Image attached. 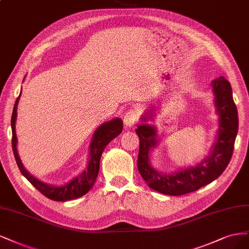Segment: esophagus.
I'll return each instance as SVG.
<instances>
[{
	"label": "esophagus",
	"mask_w": 249,
	"mask_h": 249,
	"mask_svg": "<svg viewBox=\"0 0 249 249\" xmlns=\"http://www.w3.org/2000/svg\"><path fill=\"white\" fill-rule=\"evenodd\" d=\"M139 117H140V114H139L138 110L134 109V108L128 109L124 115L125 125L128 126V127H133L136 124V122H138Z\"/></svg>",
	"instance_id": "1"
}]
</instances>
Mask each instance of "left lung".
I'll use <instances>...</instances> for the list:
<instances>
[{
  "instance_id": "obj_1",
  "label": "left lung",
  "mask_w": 249,
  "mask_h": 249,
  "mask_svg": "<svg viewBox=\"0 0 249 249\" xmlns=\"http://www.w3.org/2000/svg\"><path fill=\"white\" fill-rule=\"evenodd\" d=\"M215 94V106L219 115V129L217 141L209 157L195 167H188L178 173L161 174L151 166L149 152L157 143L156 130L150 125H140L135 132L140 138L138 168L142 178L148 185L160 194L168 196H183L194 192L211 183L226 170L234 151L238 132V111L232 99L231 84L223 76L212 83ZM143 122L147 117H142Z\"/></svg>"
}]
</instances>
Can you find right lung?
<instances>
[{
    "label": "right lung",
    "instance_id": "1",
    "mask_svg": "<svg viewBox=\"0 0 249 249\" xmlns=\"http://www.w3.org/2000/svg\"><path fill=\"white\" fill-rule=\"evenodd\" d=\"M20 97V94L15 101L13 113L11 117V128H12V150L13 154L17 160L18 166L21 174L30 181V183L33 185L36 189H38L43 196L49 197L53 200H58V202H66V200L78 198L85 196L88 191H89L92 186L94 185L95 180L97 178L99 173V163H100V157L102 152L111 140H114L116 136H118L123 130V122L121 119H114L111 121L107 123H103L97 130L95 131L93 140L90 146V157H89V163H88L87 170L82 174L75 177L73 180H71L69 183L65 185L61 186H53L49 184L43 183L41 181L37 180L33 176L30 175L26 168L23 167L18 150H17V134H15V121H17V108L18 99Z\"/></svg>",
    "mask_w": 249,
    "mask_h": 249
}]
</instances>
